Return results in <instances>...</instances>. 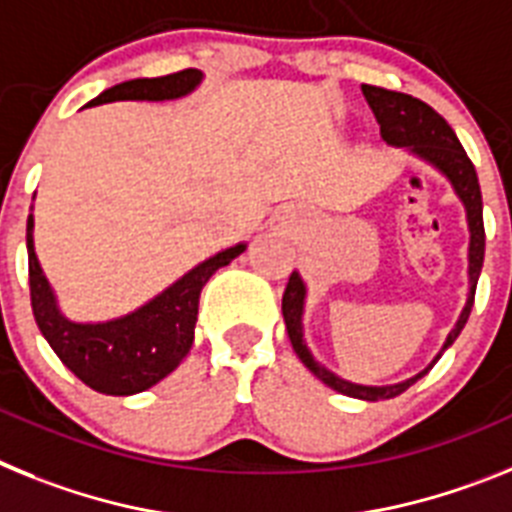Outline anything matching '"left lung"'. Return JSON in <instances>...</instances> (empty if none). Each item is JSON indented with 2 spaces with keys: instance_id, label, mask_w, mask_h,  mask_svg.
I'll return each instance as SVG.
<instances>
[{
  "instance_id": "8db88e82",
  "label": "left lung",
  "mask_w": 512,
  "mask_h": 512,
  "mask_svg": "<svg viewBox=\"0 0 512 512\" xmlns=\"http://www.w3.org/2000/svg\"><path fill=\"white\" fill-rule=\"evenodd\" d=\"M363 97H366L368 108L376 115V123L381 126V139L389 141L394 146H410L415 154L422 159H428L435 164L448 180L453 182V188L459 193V198L466 206V216H469L471 229V244H469V281H471V296L466 301V309L461 311V319L456 324V330L448 335L446 348L451 345L459 332L464 330L466 319L474 306V291H477L479 273H482L484 262V221H482V190H479L477 170L471 159L466 157L464 146L459 144L453 128L448 126L446 118L441 113H435L428 102L417 100L404 92H391L384 87H371L363 84ZM301 309H304V283H301L299 273H291L288 278L286 293H283V319H286V330L291 337V345L296 355L301 358L306 368H309L319 381L332 386L340 394H348L355 399H366V402H379V399H391L402 394L404 389H410L417 379H422L428 371L417 373L415 379H407L402 384L394 386H361L342 381L340 376L330 373L324 366H319L304 345V332H301ZM438 361V358H435Z\"/></svg>"
}]
</instances>
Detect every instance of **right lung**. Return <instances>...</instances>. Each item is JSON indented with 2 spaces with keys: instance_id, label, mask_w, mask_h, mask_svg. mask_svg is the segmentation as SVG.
<instances>
[{
  "instance_id": "right-lung-1",
  "label": "right lung",
  "mask_w": 512,
  "mask_h": 512,
  "mask_svg": "<svg viewBox=\"0 0 512 512\" xmlns=\"http://www.w3.org/2000/svg\"><path fill=\"white\" fill-rule=\"evenodd\" d=\"M201 71L182 69L167 77L131 79L97 95L87 105L113 100H172L188 95L201 82ZM33 216H28V275L30 306L38 330L59 361L79 381L110 397H128L149 389L175 371L193 345L198 299L213 273L244 252V244L219 252L211 260L182 275L157 299L128 317L105 324H74L56 309L51 286L33 250Z\"/></svg>"
}]
</instances>
